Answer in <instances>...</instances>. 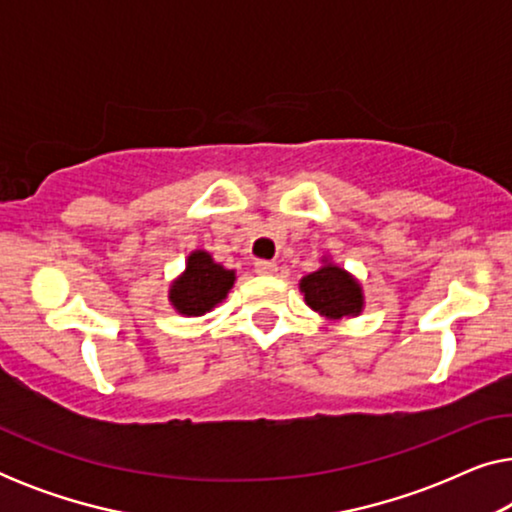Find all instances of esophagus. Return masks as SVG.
<instances>
[{"instance_id":"34e87169","label":"esophagus","mask_w":512,"mask_h":512,"mask_svg":"<svg viewBox=\"0 0 512 512\" xmlns=\"http://www.w3.org/2000/svg\"><path fill=\"white\" fill-rule=\"evenodd\" d=\"M254 268H256L258 275H275L277 263H272V261H256Z\"/></svg>"}]
</instances>
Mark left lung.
<instances>
[{
  "instance_id": "8db88e82",
  "label": "left lung",
  "mask_w": 512,
  "mask_h": 512,
  "mask_svg": "<svg viewBox=\"0 0 512 512\" xmlns=\"http://www.w3.org/2000/svg\"><path fill=\"white\" fill-rule=\"evenodd\" d=\"M300 291H303L305 303L314 312L324 314L326 319L356 317L363 310L361 284L347 270L328 263L326 258L319 270L300 279Z\"/></svg>"
}]
</instances>
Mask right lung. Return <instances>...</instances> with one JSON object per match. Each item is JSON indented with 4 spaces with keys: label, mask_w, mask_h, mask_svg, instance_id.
<instances>
[{
    "label": "right lung",
    "mask_w": 512,
    "mask_h": 512,
    "mask_svg": "<svg viewBox=\"0 0 512 512\" xmlns=\"http://www.w3.org/2000/svg\"><path fill=\"white\" fill-rule=\"evenodd\" d=\"M235 284V270H226L214 263L207 251H193L186 261V270L170 286V303L179 314L200 317L214 310Z\"/></svg>",
    "instance_id": "add662e5"
}]
</instances>
